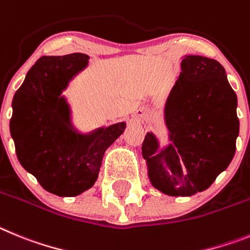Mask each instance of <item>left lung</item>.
<instances>
[{"mask_svg":"<svg viewBox=\"0 0 250 250\" xmlns=\"http://www.w3.org/2000/svg\"><path fill=\"white\" fill-rule=\"evenodd\" d=\"M181 67L164 108L170 143L158 149L156 136L147 133L142 154L154 188L190 197L227 169L234 157L239 120L237 94L218 61L186 56Z\"/></svg>","mask_w":250,"mask_h":250,"instance_id":"8db88e82","label":"left lung"}]
</instances>
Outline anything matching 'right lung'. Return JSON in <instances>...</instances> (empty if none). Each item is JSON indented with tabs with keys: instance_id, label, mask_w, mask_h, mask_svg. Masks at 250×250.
Here are the masks:
<instances>
[{
	"instance_id": "obj_1",
	"label": "right lung",
	"mask_w": 250,
	"mask_h": 250,
	"mask_svg": "<svg viewBox=\"0 0 250 250\" xmlns=\"http://www.w3.org/2000/svg\"><path fill=\"white\" fill-rule=\"evenodd\" d=\"M88 56H44L27 72L12 101L10 130L22 167L49 193L75 197L97 181L105 149L125 123L78 133L61 93L88 63Z\"/></svg>"
}]
</instances>
